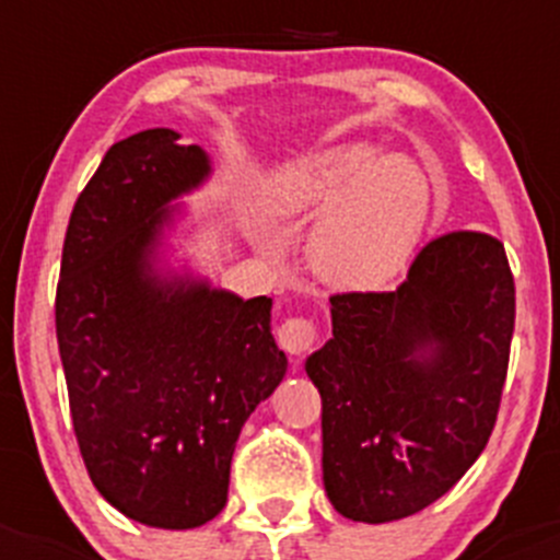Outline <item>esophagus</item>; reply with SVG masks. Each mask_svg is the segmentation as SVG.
Segmentation results:
<instances>
[{
    "label": "esophagus",
    "mask_w": 560,
    "mask_h": 560,
    "mask_svg": "<svg viewBox=\"0 0 560 560\" xmlns=\"http://www.w3.org/2000/svg\"><path fill=\"white\" fill-rule=\"evenodd\" d=\"M319 341V330L312 319H303V316H292V319L281 322L279 327V343L284 352L290 354H303Z\"/></svg>",
    "instance_id": "esophagus-1"
}]
</instances>
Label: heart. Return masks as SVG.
<instances>
[{
	"label": "heart",
	"instance_id": "b5f03b06",
	"mask_svg": "<svg viewBox=\"0 0 560 560\" xmlns=\"http://www.w3.org/2000/svg\"><path fill=\"white\" fill-rule=\"evenodd\" d=\"M262 208L276 219L316 217L308 259L325 281L371 290L393 279L420 246L433 211L425 171L376 143H341L290 162L265 180Z\"/></svg>",
	"mask_w": 560,
	"mask_h": 560
}]
</instances>
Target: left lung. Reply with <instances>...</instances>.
<instances>
[{
	"mask_svg": "<svg viewBox=\"0 0 560 560\" xmlns=\"http://www.w3.org/2000/svg\"><path fill=\"white\" fill-rule=\"evenodd\" d=\"M332 338L306 360L322 395V477L349 521L442 499L493 433L515 330L501 241H431L393 292L330 298Z\"/></svg>",
	"mask_w": 560,
	"mask_h": 560,
	"instance_id": "left-lung-1",
	"label": "left lung"
}]
</instances>
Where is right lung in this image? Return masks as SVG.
Wrapping results in <instances>:
<instances>
[{"mask_svg": "<svg viewBox=\"0 0 560 560\" xmlns=\"http://www.w3.org/2000/svg\"><path fill=\"white\" fill-rule=\"evenodd\" d=\"M156 127L107 149L72 208L56 341L78 447L129 521L197 528L228 504L235 442L287 374L265 295L160 268L171 208L211 175L200 145Z\"/></svg>", "mask_w": 560, "mask_h": 560, "instance_id": "add662e5", "label": "right lung"}]
</instances>
